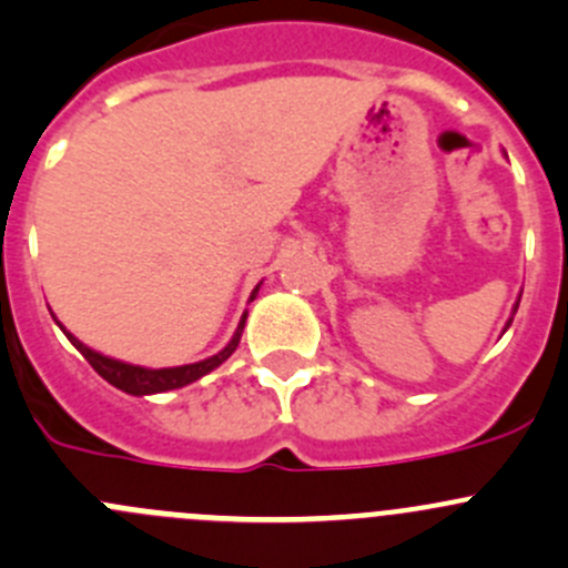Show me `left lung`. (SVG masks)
Instances as JSON below:
<instances>
[{"instance_id": "1", "label": "left lung", "mask_w": 568, "mask_h": 568, "mask_svg": "<svg viewBox=\"0 0 568 568\" xmlns=\"http://www.w3.org/2000/svg\"><path fill=\"white\" fill-rule=\"evenodd\" d=\"M519 300H521V296H519ZM516 307H519V302H516V305H514V313H516ZM510 322H514V318H508V324H505V329L510 327Z\"/></svg>"}]
</instances>
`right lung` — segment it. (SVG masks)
<instances>
[{
    "label": "right lung",
    "mask_w": 568,
    "mask_h": 568,
    "mask_svg": "<svg viewBox=\"0 0 568 568\" xmlns=\"http://www.w3.org/2000/svg\"><path fill=\"white\" fill-rule=\"evenodd\" d=\"M257 288H261V285H255V291H252L250 300H255ZM54 322H58V318H54ZM244 324H246V313L241 316V322H239V327H235L230 344L224 346L222 352H216V355L205 357V361L185 363V366H169V368H146V366H135V363L115 361V357H108V355H102V352H97V349H91V346L82 344V341L74 338V335H71L69 329H65L60 322H58V327L63 329L65 338H69L71 344H74L77 349L82 352V357L91 363L93 372H97L99 377H104L110 385H115L119 390H124V394L150 396V394H163V390L183 388V385L196 383L200 377L211 374L213 368L222 366V363L227 361V357L233 355L235 349H239V341H241V333H244Z\"/></svg>",
    "instance_id": "1"
}]
</instances>
